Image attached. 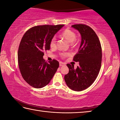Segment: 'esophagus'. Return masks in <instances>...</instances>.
Returning <instances> with one entry per match:
<instances>
[{"mask_svg": "<svg viewBox=\"0 0 120 120\" xmlns=\"http://www.w3.org/2000/svg\"><path fill=\"white\" fill-rule=\"evenodd\" d=\"M64 63H63V62H60V63H59V66H64Z\"/></svg>", "mask_w": 120, "mask_h": 120, "instance_id": "obj_1", "label": "esophagus"}]
</instances>
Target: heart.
Returning <instances> with one entry per match:
<instances>
[{
  "instance_id": "heart-1",
  "label": "heart",
  "mask_w": 120,
  "mask_h": 120,
  "mask_svg": "<svg viewBox=\"0 0 120 120\" xmlns=\"http://www.w3.org/2000/svg\"><path fill=\"white\" fill-rule=\"evenodd\" d=\"M61 37H63L66 40L68 41L69 43H71L72 45H73L75 42L76 41V35L75 33L73 31V30H70V29H65L62 32L61 34ZM56 37H53L52 38V39H51L50 45L51 48H54L56 46ZM69 55V53H61V56L63 58L66 57L68 56Z\"/></svg>"
}]
</instances>
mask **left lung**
<instances>
[{"mask_svg":"<svg viewBox=\"0 0 120 120\" xmlns=\"http://www.w3.org/2000/svg\"><path fill=\"white\" fill-rule=\"evenodd\" d=\"M71 26L81 36L80 46L73 59L79 62V66L74 69V65L67 64L69 73L64 79L70 89L81 91L90 86L98 76L101 64V47L97 35L90 26L82 24Z\"/></svg>","mask_w":120,"mask_h":120,"instance_id":"obj_1","label":"left lung"}]
</instances>
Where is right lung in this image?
Returning <instances> with one entry per match:
<instances>
[{
	"label": "right lung",
	"mask_w": 120,
	"mask_h": 120,
	"mask_svg": "<svg viewBox=\"0 0 120 120\" xmlns=\"http://www.w3.org/2000/svg\"><path fill=\"white\" fill-rule=\"evenodd\" d=\"M64 26H35L23 36L18 50L19 67L22 77L30 86L42 88L56 73L59 63L56 60L46 62L43 59L44 52L50 50L51 39Z\"/></svg>",
	"instance_id": "right-lung-1"
}]
</instances>
